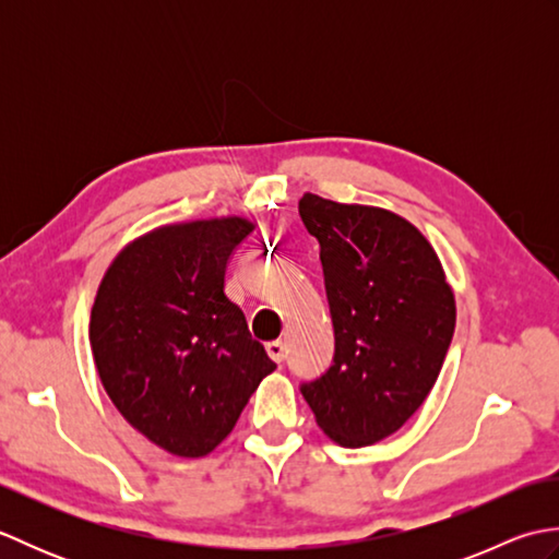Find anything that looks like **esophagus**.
Listing matches in <instances>:
<instances>
[{
	"label": "esophagus",
	"instance_id": "1",
	"mask_svg": "<svg viewBox=\"0 0 559 559\" xmlns=\"http://www.w3.org/2000/svg\"><path fill=\"white\" fill-rule=\"evenodd\" d=\"M266 353L273 362H283V358H286V343L271 341V343H266Z\"/></svg>",
	"mask_w": 559,
	"mask_h": 559
}]
</instances>
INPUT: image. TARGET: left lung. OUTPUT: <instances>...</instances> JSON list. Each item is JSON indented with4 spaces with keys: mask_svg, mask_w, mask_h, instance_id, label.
I'll use <instances>...</instances> for the list:
<instances>
[{
    "mask_svg": "<svg viewBox=\"0 0 559 559\" xmlns=\"http://www.w3.org/2000/svg\"><path fill=\"white\" fill-rule=\"evenodd\" d=\"M334 322V360L300 391L341 447L394 435L437 382L456 324L454 293L430 242L384 209L305 194Z\"/></svg>",
    "mask_w": 559,
    "mask_h": 559,
    "instance_id": "obj_1",
    "label": "left lung"
}]
</instances>
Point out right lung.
<instances>
[{"label": "right lung", "mask_w": 559, "mask_h": 559, "mask_svg": "<svg viewBox=\"0 0 559 559\" xmlns=\"http://www.w3.org/2000/svg\"><path fill=\"white\" fill-rule=\"evenodd\" d=\"M242 218L153 230L112 261L91 312L100 382L127 423L177 456L230 435L276 370L225 295V269L252 233Z\"/></svg>", "instance_id": "1"}]
</instances>
